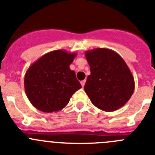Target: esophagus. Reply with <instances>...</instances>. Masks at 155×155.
<instances>
[{
	"instance_id": "obj_1",
	"label": "esophagus",
	"mask_w": 155,
	"mask_h": 155,
	"mask_svg": "<svg viewBox=\"0 0 155 155\" xmlns=\"http://www.w3.org/2000/svg\"><path fill=\"white\" fill-rule=\"evenodd\" d=\"M85 81H86L85 80H83V81H81V84L82 87H84V84H85Z\"/></svg>"
}]
</instances>
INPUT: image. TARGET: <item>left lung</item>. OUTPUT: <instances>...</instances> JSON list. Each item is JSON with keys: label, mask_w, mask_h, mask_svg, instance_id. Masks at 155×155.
<instances>
[{"label": "left lung", "mask_w": 155, "mask_h": 155, "mask_svg": "<svg viewBox=\"0 0 155 155\" xmlns=\"http://www.w3.org/2000/svg\"><path fill=\"white\" fill-rule=\"evenodd\" d=\"M85 57L91 74L87 76L84 91L91 103L105 112L123 107L135 87L134 76L124 59L105 48L87 50Z\"/></svg>", "instance_id": "obj_1"}]
</instances>
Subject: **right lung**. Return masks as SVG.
<instances>
[{"mask_svg": "<svg viewBox=\"0 0 155 155\" xmlns=\"http://www.w3.org/2000/svg\"><path fill=\"white\" fill-rule=\"evenodd\" d=\"M77 53L57 50L47 53L30 66L25 75V91L34 107L44 113L58 112L81 87L70 68Z\"/></svg>", "mask_w": 155, "mask_h": 155, "instance_id": "obj_1", "label": "right lung"}]
</instances>
